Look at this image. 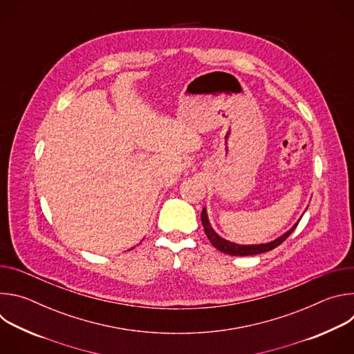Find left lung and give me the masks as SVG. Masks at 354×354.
<instances>
[{"instance_id": "obj_1", "label": "left lung", "mask_w": 354, "mask_h": 354, "mask_svg": "<svg viewBox=\"0 0 354 354\" xmlns=\"http://www.w3.org/2000/svg\"><path fill=\"white\" fill-rule=\"evenodd\" d=\"M299 221H297L291 230H288L287 232H284L281 236H279L277 239L268 242V243H259V245H239V243H234L230 242L224 238H221L218 234H216V231L213 230V227L210 225L209 217H207V212L206 209L201 210V224H203L205 232L207 235V238L210 239V242L213 243L214 248H217L220 252H224L227 255H232V257H249V255H258V254H263V252H269L272 249H274L276 246H279L281 242H284L288 235L295 230V227L298 225Z\"/></svg>"}]
</instances>
